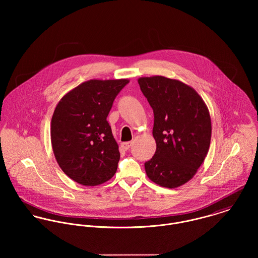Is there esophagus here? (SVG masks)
Returning a JSON list of instances; mask_svg holds the SVG:
<instances>
[{"instance_id": "obj_1", "label": "esophagus", "mask_w": 258, "mask_h": 258, "mask_svg": "<svg viewBox=\"0 0 258 258\" xmlns=\"http://www.w3.org/2000/svg\"><path fill=\"white\" fill-rule=\"evenodd\" d=\"M131 145H132L131 142H125V143H122V144H121V147L123 148V150L127 151V150L130 149Z\"/></svg>"}]
</instances>
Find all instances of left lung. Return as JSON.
Instances as JSON below:
<instances>
[{
  "label": "left lung",
  "instance_id": "1",
  "mask_svg": "<svg viewBox=\"0 0 258 258\" xmlns=\"http://www.w3.org/2000/svg\"><path fill=\"white\" fill-rule=\"evenodd\" d=\"M141 91L154 112L156 152L145 163L148 178L176 188L194 178L211 144L210 111L189 85L161 75L140 77Z\"/></svg>",
  "mask_w": 258,
  "mask_h": 258
}]
</instances>
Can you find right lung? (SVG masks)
Segmentation results:
<instances>
[{"instance_id":"add662e5","label":"right lung","mask_w":258,"mask_h":258,"mask_svg":"<svg viewBox=\"0 0 258 258\" xmlns=\"http://www.w3.org/2000/svg\"><path fill=\"white\" fill-rule=\"evenodd\" d=\"M129 79H90L69 91L53 111L50 140L63 173L82 185H97L117 171L120 153L106 118Z\"/></svg>"}]
</instances>
